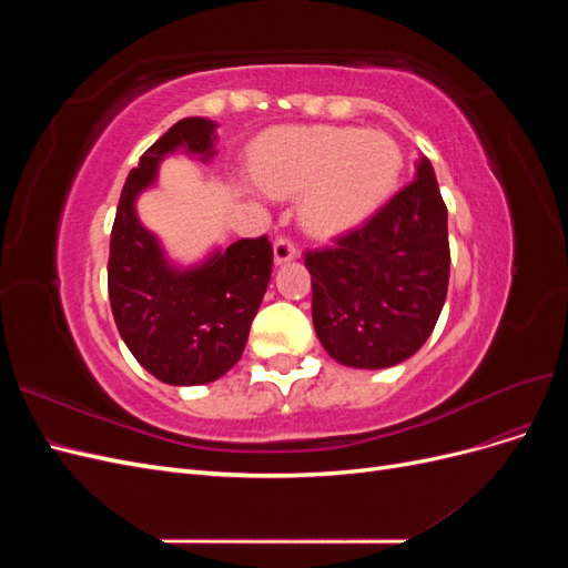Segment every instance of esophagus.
<instances>
[{
  "instance_id": "34e87169",
  "label": "esophagus",
  "mask_w": 568,
  "mask_h": 568,
  "mask_svg": "<svg viewBox=\"0 0 568 568\" xmlns=\"http://www.w3.org/2000/svg\"><path fill=\"white\" fill-rule=\"evenodd\" d=\"M296 255H298V248H296L294 242H291L288 236H280L277 242H274V263H277V265L294 261Z\"/></svg>"
}]
</instances>
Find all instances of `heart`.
I'll return each instance as SVG.
<instances>
[{
  "label": "heart",
  "mask_w": 568,
  "mask_h": 568,
  "mask_svg": "<svg viewBox=\"0 0 568 568\" xmlns=\"http://www.w3.org/2000/svg\"><path fill=\"white\" fill-rule=\"evenodd\" d=\"M403 156L390 136L353 128H286L257 144L255 180L270 194L301 192L307 232L334 236L367 217L400 175Z\"/></svg>",
  "instance_id": "heart-1"
}]
</instances>
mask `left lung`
Here are the masks:
<instances>
[{"label":"left lung","mask_w":568,"mask_h":568,"mask_svg":"<svg viewBox=\"0 0 568 568\" xmlns=\"http://www.w3.org/2000/svg\"><path fill=\"white\" fill-rule=\"evenodd\" d=\"M305 267L315 332L336 363L384 369L415 355L434 332L450 280L448 209L428 159L357 230L307 251Z\"/></svg>","instance_id":"obj_1"}]
</instances>
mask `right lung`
<instances>
[{"label": "right lung", "mask_w": 568, "mask_h": 568, "mask_svg": "<svg viewBox=\"0 0 568 568\" xmlns=\"http://www.w3.org/2000/svg\"><path fill=\"white\" fill-rule=\"evenodd\" d=\"M215 128L209 118H182L153 142L130 170L111 230L115 326L136 363L170 386L211 384L239 363L272 274L265 234L239 239L182 270L168 263L156 234L136 217V196L156 182L159 163L175 151L211 161Z\"/></svg>", "instance_id": "add662e5"}]
</instances>
